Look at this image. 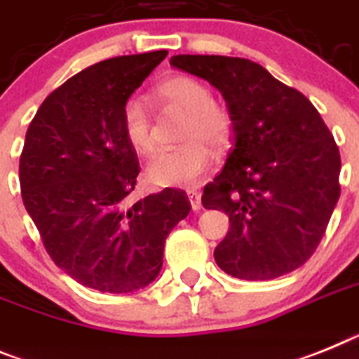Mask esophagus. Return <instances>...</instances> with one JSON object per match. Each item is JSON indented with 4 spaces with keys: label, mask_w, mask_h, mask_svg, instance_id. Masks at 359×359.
<instances>
[{
    "label": "esophagus",
    "mask_w": 359,
    "mask_h": 359,
    "mask_svg": "<svg viewBox=\"0 0 359 359\" xmlns=\"http://www.w3.org/2000/svg\"><path fill=\"white\" fill-rule=\"evenodd\" d=\"M187 196H189V201H191V205H192V210H200L201 209L200 192L194 191V189H191V191H187Z\"/></svg>",
    "instance_id": "34e87169"
}]
</instances>
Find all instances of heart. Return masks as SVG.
<instances>
[{
  "instance_id": "heart-1",
  "label": "heart",
  "mask_w": 359,
  "mask_h": 359,
  "mask_svg": "<svg viewBox=\"0 0 359 359\" xmlns=\"http://www.w3.org/2000/svg\"><path fill=\"white\" fill-rule=\"evenodd\" d=\"M156 94L170 109L185 112L182 125V147L165 150L147 167V177L154 185H196L212 163L214 149H222L232 137V116L210 97V90L200 79L191 76H172L159 83ZM121 127L127 142L143 156L156 150L152 118L145 101L130 97L121 110Z\"/></svg>"
}]
</instances>
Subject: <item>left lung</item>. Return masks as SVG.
I'll list each match as a JSON object with an SVG mask.
<instances>
[{
  "label": "left lung",
  "mask_w": 359,
  "mask_h": 359,
  "mask_svg": "<svg viewBox=\"0 0 359 359\" xmlns=\"http://www.w3.org/2000/svg\"><path fill=\"white\" fill-rule=\"evenodd\" d=\"M170 65L209 81L232 116V149L201 196L231 222L214 250L217 267L249 281L302 267L339 198L341 159L320 112L245 57L180 54Z\"/></svg>",
  "instance_id": "left-lung-1"
}]
</instances>
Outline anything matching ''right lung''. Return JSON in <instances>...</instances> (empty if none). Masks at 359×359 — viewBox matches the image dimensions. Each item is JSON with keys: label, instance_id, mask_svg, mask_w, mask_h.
Masks as SVG:
<instances>
[{"label": "right lung", "instance_id": "1", "mask_svg": "<svg viewBox=\"0 0 359 359\" xmlns=\"http://www.w3.org/2000/svg\"><path fill=\"white\" fill-rule=\"evenodd\" d=\"M167 54L110 57L81 70L43 101L27 130L23 205L52 262L100 292L127 294L152 283L167 236L191 212L177 189L127 201L140 163L121 110Z\"/></svg>", "mask_w": 359, "mask_h": 359}]
</instances>
